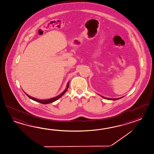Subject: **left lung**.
<instances>
[{
	"label": "left lung",
	"mask_w": 154,
	"mask_h": 154,
	"mask_svg": "<svg viewBox=\"0 0 154 154\" xmlns=\"http://www.w3.org/2000/svg\"><path fill=\"white\" fill-rule=\"evenodd\" d=\"M101 97H102L103 98H105V99H108V100H117V99H119L120 98H122V97H121V98H106V97H103V96H101Z\"/></svg>",
	"instance_id": "1"
}]
</instances>
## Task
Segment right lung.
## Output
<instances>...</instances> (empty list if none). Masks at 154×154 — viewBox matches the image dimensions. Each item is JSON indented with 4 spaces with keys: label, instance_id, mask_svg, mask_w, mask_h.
I'll return each mask as SVG.
<instances>
[{
    "label": "right lung",
    "instance_id": "right-lung-1",
    "mask_svg": "<svg viewBox=\"0 0 154 154\" xmlns=\"http://www.w3.org/2000/svg\"><path fill=\"white\" fill-rule=\"evenodd\" d=\"M69 82H68L67 85V87H66V89H65V91H64L63 92L61 93L60 95L56 96V97H55L54 98H50V99H44V100H41V99H36V98H33V97H32L31 96L28 95V94H27L26 93H25L27 95V97H28L29 98L32 99L33 100H35V101H36V102L40 103L41 104H48V103H51L55 102V100H57V99H59L60 97H61L62 96H63V95L65 94L66 92L67 91V90L68 88H69Z\"/></svg>",
    "mask_w": 154,
    "mask_h": 154
}]
</instances>
